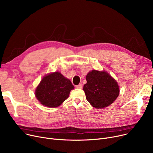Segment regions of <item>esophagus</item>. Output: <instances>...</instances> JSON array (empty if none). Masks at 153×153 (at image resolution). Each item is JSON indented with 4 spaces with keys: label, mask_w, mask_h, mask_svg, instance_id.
Returning <instances> with one entry per match:
<instances>
[{
    "label": "esophagus",
    "mask_w": 153,
    "mask_h": 153,
    "mask_svg": "<svg viewBox=\"0 0 153 153\" xmlns=\"http://www.w3.org/2000/svg\"><path fill=\"white\" fill-rule=\"evenodd\" d=\"M76 88H77V89H82V84H79V85H76Z\"/></svg>",
    "instance_id": "1"
}]
</instances>
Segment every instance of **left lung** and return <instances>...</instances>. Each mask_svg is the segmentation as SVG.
<instances>
[{
    "mask_svg": "<svg viewBox=\"0 0 153 153\" xmlns=\"http://www.w3.org/2000/svg\"><path fill=\"white\" fill-rule=\"evenodd\" d=\"M84 85L87 100L96 108L109 106L119 95V87L115 80L105 71L93 70L86 76Z\"/></svg>",
    "mask_w": 153,
    "mask_h": 153,
    "instance_id": "8db88e82",
    "label": "left lung"
}]
</instances>
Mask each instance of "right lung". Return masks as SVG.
<instances>
[{
  "label": "right lung",
  "mask_w": 153,
  "mask_h": 153,
  "mask_svg": "<svg viewBox=\"0 0 153 153\" xmlns=\"http://www.w3.org/2000/svg\"><path fill=\"white\" fill-rule=\"evenodd\" d=\"M74 88L70 80L60 72H54L42 79L35 91V96L42 105L54 108L68 98Z\"/></svg>",
  "instance_id": "right-lung-1"
}]
</instances>
